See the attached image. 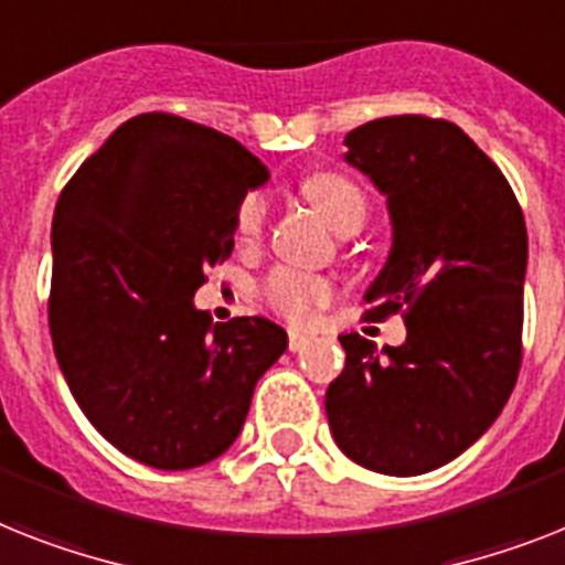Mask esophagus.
Masks as SVG:
<instances>
[{
    "mask_svg": "<svg viewBox=\"0 0 565 565\" xmlns=\"http://www.w3.org/2000/svg\"><path fill=\"white\" fill-rule=\"evenodd\" d=\"M311 343V338L306 332H297V329H291V332H288V349H291V352H302V349L309 347Z\"/></svg>",
    "mask_w": 565,
    "mask_h": 565,
    "instance_id": "obj_1",
    "label": "esophagus"
}]
</instances>
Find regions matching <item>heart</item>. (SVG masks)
I'll list each match as a JSON object with an SVG mask.
<instances>
[{
	"instance_id": "heart-1",
	"label": "heart",
	"mask_w": 565,
	"mask_h": 565,
	"mask_svg": "<svg viewBox=\"0 0 565 565\" xmlns=\"http://www.w3.org/2000/svg\"><path fill=\"white\" fill-rule=\"evenodd\" d=\"M302 195L317 207V213L329 222L338 233L361 231L366 222V199L355 181L340 175V172H320L302 184ZM265 213L268 204L259 193L248 195L236 213V236L242 245H254L263 236ZM263 297L271 309L291 320H309L323 302H329L332 288L329 282L315 274L297 271V268H277L265 277Z\"/></svg>"
}]
</instances>
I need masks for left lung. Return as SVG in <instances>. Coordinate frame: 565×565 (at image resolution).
<instances>
[{
	"label": "left lung",
	"mask_w": 565,
	"mask_h": 565,
	"mask_svg": "<svg viewBox=\"0 0 565 565\" xmlns=\"http://www.w3.org/2000/svg\"><path fill=\"white\" fill-rule=\"evenodd\" d=\"M343 143L393 222L366 317L404 311L407 340L377 355L361 334H340L347 366L326 390V416L361 468L418 477L482 439L511 398L529 233L500 167L450 120L377 118Z\"/></svg>",
	"instance_id": "left-lung-1"
}]
</instances>
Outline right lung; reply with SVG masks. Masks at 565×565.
I'll list each match as a JSON object with an SVG mask.
<instances>
[{
    "instance_id": "1",
    "label": "right lung",
    "mask_w": 565,
    "mask_h": 565,
    "mask_svg": "<svg viewBox=\"0 0 565 565\" xmlns=\"http://www.w3.org/2000/svg\"><path fill=\"white\" fill-rule=\"evenodd\" d=\"M268 167L231 135L149 111L120 124L65 184L51 222L49 326L95 430L158 470L236 441L256 381L288 349L265 317L195 309L233 250L236 213Z\"/></svg>"
}]
</instances>
